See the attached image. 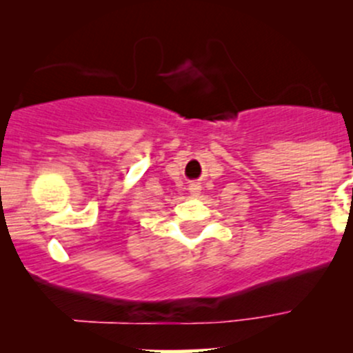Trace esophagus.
Here are the masks:
<instances>
[{
    "label": "esophagus",
    "instance_id": "34e87169",
    "mask_svg": "<svg viewBox=\"0 0 353 353\" xmlns=\"http://www.w3.org/2000/svg\"><path fill=\"white\" fill-rule=\"evenodd\" d=\"M189 192L192 194L194 197H197V196H199V192H201V185L199 184H190L189 185Z\"/></svg>",
    "mask_w": 353,
    "mask_h": 353
}]
</instances>
